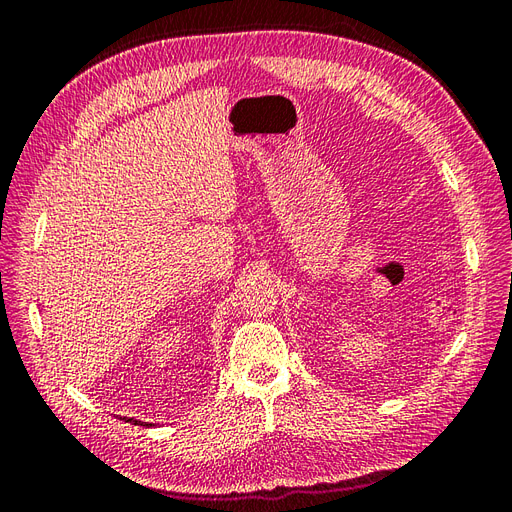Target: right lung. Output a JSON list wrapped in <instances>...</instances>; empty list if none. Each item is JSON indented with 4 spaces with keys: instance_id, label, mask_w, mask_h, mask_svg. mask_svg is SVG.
<instances>
[{
    "instance_id": "right-lung-1",
    "label": "right lung",
    "mask_w": 512,
    "mask_h": 512,
    "mask_svg": "<svg viewBox=\"0 0 512 512\" xmlns=\"http://www.w3.org/2000/svg\"><path fill=\"white\" fill-rule=\"evenodd\" d=\"M119 418H123V421H128V423H132V425H143V427H151V425H153V423L138 421V418H132V416H119Z\"/></svg>"
}]
</instances>
